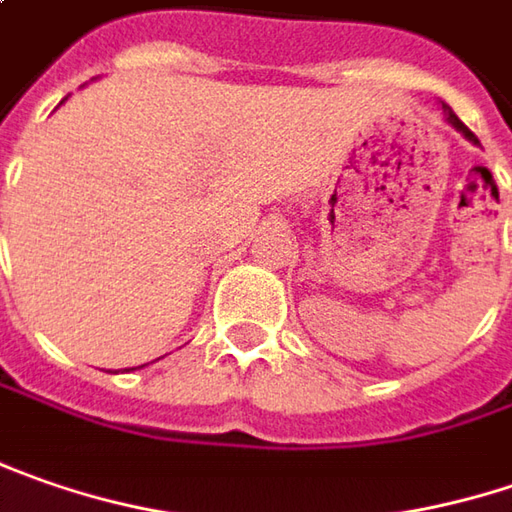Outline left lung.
I'll list each match as a JSON object with an SVG mask.
<instances>
[{
  "instance_id": "1",
  "label": "left lung",
  "mask_w": 512,
  "mask_h": 512,
  "mask_svg": "<svg viewBox=\"0 0 512 512\" xmlns=\"http://www.w3.org/2000/svg\"><path fill=\"white\" fill-rule=\"evenodd\" d=\"M441 111H444V117H447V123L453 125V128H456V131H461V134H464V137H467V140H470V143H478V140H476V134H473V131H470V128H467V125L461 123V120H458L456 114H453V108H450V105H447V102H441Z\"/></svg>"
}]
</instances>
